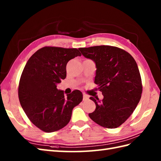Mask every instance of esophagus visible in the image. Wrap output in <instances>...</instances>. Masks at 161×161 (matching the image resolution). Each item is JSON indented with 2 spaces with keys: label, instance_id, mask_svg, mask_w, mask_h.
Instances as JSON below:
<instances>
[{
  "label": "esophagus",
  "instance_id": "esophagus-1",
  "mask_svg": "<svg viewBox=\"0 0 161 161\" xmlns=\"http://www.w3.org/2000/svg\"><path fill=\"white\" fill-rule=\"evenodd\" d=\"M88 98V95H87L86 94L84 93V94H83V100H87Z\"/></svg>",
  "mask_w": 161,
  "mask_h": 161
}]
</instances>
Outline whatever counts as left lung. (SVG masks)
I'll use <instances>...</instances> for the list:
<instances>
[{"label": "left lung", "mask_w": 161, "mask_h": 161, "mask_svg": "<svg viewBox=\"0 0 161 161\" xmlns=\"http://www.w3.org/2000/svg\"><path fill=\"white\" fill-rule=\"evenodd\" d=\"M79 50L95 63V91L104 96L102 100L90 97L96 108L88 115L103 127L117 128L133 114L141 100L142 85L138 65L131 54L118 47L97 46Z\"/></svg>", "instance_id": "obj_1"}]
</instances>
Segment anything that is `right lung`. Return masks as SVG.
Returning a JSON list of instances; mask_svg holds the SVG:
<instances>
[{"label":"right lung","instance_id":"obj_1","mask_svg":"<svg viewBox=\"0 0 161 161\" xmlns=\"http://www.w3.org/2000/svg\"><path fill=\"white\" fill-rule=\"evenodd\" d=\"M81 56L77 48L46 46L34 53L20 78L19 99L29 119L47 133L64 128L72 111L82 101V93L75 90L64 96L57 84L66 77V64Z\"/></svg>","mask_w":161,"mask_h":161}]
</instances>
